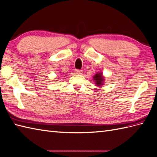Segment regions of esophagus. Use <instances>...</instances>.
<instances>
[{
  "instance_id": "34e87169",
  "label": "esophagus",
  "mask_w": 157,
  "mask_h": 157,
  "mask_svg": "<svg viewBox=\"0 0 157 157\" xmlns=\"http://www.w3.org/2000/svg\"><path fill=\"white\" fill-rule=\"evenodd\" d=\"M75 73L76 74H82L83 71L81 70H75Z\"/></svg>"
}]
</instances>
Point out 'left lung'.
I'll return each instance as SVG.
<instances>
[{"instance_id":"8db88e82","label":"left lung","mask_w":157,"mask_h":157,"mask_svg":"<svg viewBox=\"0 0 157 157\" xmlns=\"http://www.w3.org/2000/svg\"><path fill=\"white\" fill-rule=\"evenodd\" d=\"M94 80H95L96 85L98 86H101L102 84V82L104 81V78H102V74H96L94 76Z\"/></svg>"}]
</instances>
